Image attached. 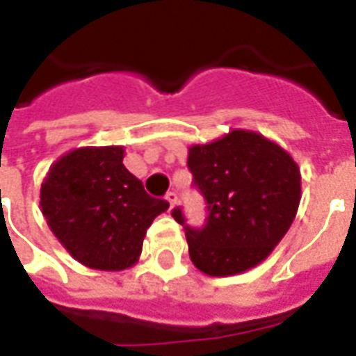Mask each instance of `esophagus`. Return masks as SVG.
Returning <instances> with one entry per match:
<instances>
[{
	"label": "esophagus",
	"mask_w": 356,
	"mask_h": 356,
	"mask_svg": "<svg viewBox=\"0 0 356 356\" xmlns=\"http://www.w3.org/2000/svg\"><path fill=\"white\" fill-rule=\"evenodd\" d=\"M165 200L170 202V207H175V204H177V192H168Z\"/></svg>",
	"instance_id": "esophagus-1"
}]
</instances>
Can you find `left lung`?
I'll use <instances>...</instances> for the list:
<instances>
[{
    "label": "left lung",
    "mask_w": 356,
    "mask_h": 356,
    "mask_svg": "<svg viewBox=\"0 0 356 356\" xmlns=\"http://www.w3.org/2000/svg\"><path fill=\"white\" fill-rule=\"evenodd\" d=\"M188 170L207 204L202 228L186 225L181 207L171 215L185 226L191 260L200 272L225 277L247 272L273 251L296 217L298 164L257 131L192 145Z\"/></svg>",
    "instance_id": "left-lung-1"
}]
</instances>
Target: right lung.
Masks as SVG:
<instances>
[{
    "label": "right lung",
    "instance_id": "obj_1",
    "mask_svg": "<svg viewBox=\"0 0 356 356\" xmlns=\"http://www.w3.org/2000/svg\"><path fill=\"white\" fill-rule=\"evenodd\" d=\"M122 158V147L75 149L58 158L41 185L52 234L73 259L104 272L136 264L147 228L170 207L147 194Z\"/></svg>",
    "mask_w": 356,
    "mask_h": 356
}]
</instances>
